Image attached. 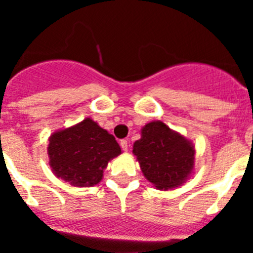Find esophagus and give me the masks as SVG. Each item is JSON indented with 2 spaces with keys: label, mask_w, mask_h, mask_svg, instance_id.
<instances>
[{
  "label": "esophagus",
  "mask_w": 253,
  "mask_h": 253,
  "mask_svg": "<svg viewBox=\"0 0 253 253\" xmlns=\"http://www.w3.org/2000/svg\"><path fill=\"white\" fill-rule=\"evenodd\" d=\"M120 146H122L123 151H124V152L128 151V140H125V139L120 140Z\"/></svg>",
  "instance_id": "1"
}]
</instances>
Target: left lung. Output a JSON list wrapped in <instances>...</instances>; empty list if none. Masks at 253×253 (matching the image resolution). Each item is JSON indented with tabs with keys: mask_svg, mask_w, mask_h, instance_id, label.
<instances>
[{
	"mask_svg": "<svg viewBox=\"0 0 253 253\" xmlns=\"http://www.w3.org/2000/svg\"><path fill=\"white\" fill-rule=\"evenodd\" d=\"M133 154L147 180L158 190L181 186L195 166V146L161 120L148 123L133 144Z\"/></svg>",
	"mask_w": 253,
	"mask_h": 253,
	"instance_id": "left-lung-1",
	"label": "left lung"
}]
</instances>
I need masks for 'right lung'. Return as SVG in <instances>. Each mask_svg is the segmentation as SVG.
<instances>
[{
	"mask_svg": "<svg viewBox=\"0 0 253 253\" xmlns=\"http://www.w3.org/2000/svg\"><path fill=\"white\" fill-rule=\"evenodd\" d=\"M122 148L107 130L91 118L49 137L48 157L51 172L76 187L95 186L104 177V169Z\"/></svg>",
	"mask_w": 253,
	"mask_h": 253,
	"instance_id": "add662e5",
	"label": "right lung"
}]
</instances>
